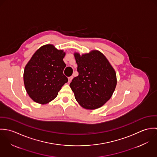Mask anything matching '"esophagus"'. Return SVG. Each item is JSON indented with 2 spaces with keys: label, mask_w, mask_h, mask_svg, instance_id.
<instances>
[{
  "label": "esophagus",
  "mask_w": 157,
  "mask_h": 157,
  "mask_svg": "<svg viewBox=\"0 0 157 157\" xmlns=\"http://www.w3.org/2000/svg\"><path fill=\"white\" fill-rule=\"evenodd\" d=\"M72 78H73V77H72V76H71V77H68V83H71V80H72Z\"/></svg>",
  "instance_id": "obj_1"
}]
</instances>
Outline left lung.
<instances>
[{
    "mask_svg": "<svg viewBox=\"0 0 157 157\" xmlns=\"http://www.w3.org/2000/svg\"><path fill=\"white\" fill-rule=\"evenodd\" d=\"M78 75L69 85L79 105L86 109L101 107L112 97L117 85L116 73L99 51L74 53Z\"/></svg>",
    "mask_w": 157,
    "mask_h": 157,
    "instance_id": "obj_1",
    "label": "left lung"
}]
</instances>
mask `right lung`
Returning a JSON list of instances; mask_svg holds the SVG:
<instances>
[{"mask_svg":"<svg viewBox=\"0 0 157 157\" xmlns=\"http://www.w3.org/2000/svg\"><path fill=\"white\" fill-rule=\"evenodd\" d=\"M65 52L50 44L41 46L25 67L23 81L28 94L44 105L53 100L67 78L63 74Z\"/></svg>","mask_w":157,"mask_h":157,"instance_id":"1","label":"right lung"}]
</instances>
